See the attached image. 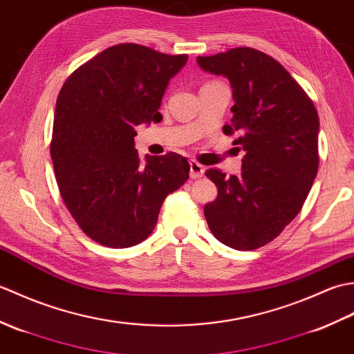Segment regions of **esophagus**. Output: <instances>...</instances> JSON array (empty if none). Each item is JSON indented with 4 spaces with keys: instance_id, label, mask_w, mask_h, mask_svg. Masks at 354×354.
<instances>
[{
    "instance_id": "1",
    "label": "esophagus",
    "mask_w": 354,
    "mask_h": 354,
    "mask_svg": "<svg viewBox=\"0 0 354 354\" xmlns=\"http://www.w3.org/2000/svg\"><path fill=\"white\" fill-rule=\"evenodd\" d=\"M204 173H205L204 165H201L198 161H190V178L192 179L204 176Z\"/></svg>"
}]
</instances>
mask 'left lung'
Wrapping results in <instances>:
<instances>
[{
    "label": "left lung",
    "mask_w": 354,
    "mask_h": 354,
    "mask_svg": "<svg viewBox=\"0 0 354 354\" xmlns=\"http://www.w3.org/2000/svg\"><path fill=\"white\" fill-rule=\"evenodd\" d=\"M207 73L232 88V118L223 133L245 150L242 173L205 171L217 198L204 207L213 236L232 250L265 246L303 208L318 173L319 118L310 97L288 70L250 47L198 56Z\"/></svg>",
    "instance_id": "8db88e82"
}]
</instances>
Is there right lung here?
Instances as JSON below:
<instances>
[{
    "label": "right lung",
    "mask_w": 354,
    "mask_h": 354,
    "mask_svg": "<svg viewBox=\"0 0 354 354\" xmlns=\"http://www.w3.org/2000/svg\"><path fill=\"white\" fill-rule=\"evenodd\" d=\"M187 55L118 44L80 65L59 93L50 153L66 208L82 231L109 248L150 236L164 199L189 179L184 156L133 147L135 126L162 120L161 99Z\"/></svg>",
    "instance_id": "1"
}]
</instances>
